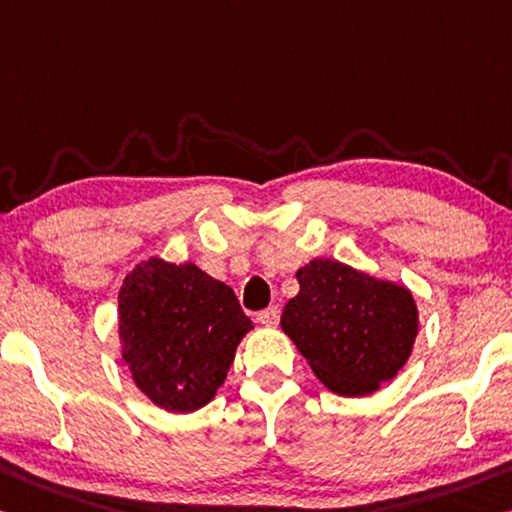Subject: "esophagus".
Returning a JSON list of instances; mask_svg holds the SVG:
<instances>
[{"label": "esophagus", "instance_id": "34e87169", "mask_svg": "<svg viewBox=\"0 0 512 512\" xmlns=\"http://www.w3.org/2000/svg\"><path fill=\"white\" fill-rule=\"evenodd\" d=\"M257 321L262 323V326H266V328H275V326H278V321H280V310L275 305L266 307V310H262V312L257 314Z\"/></svg>", "mask_w": 512, "mask_h": 512}]
</instances>
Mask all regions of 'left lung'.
<instances>
[{"mask_svg":"<svg viewBox=\"0 0 512 512\" xmlns=\"http://www.w3.org/2000/svg\"><path fill=\"white\" fill-rule=\"evenodd\" d=\"M296 278L280 326L330 392L367 396L403 369L419 332L408 287L323 257Z\"/></svg>","mask_w":512,"mask_h":512,"instance_id":"8db88e82","label":"left lung"}]
</instances>
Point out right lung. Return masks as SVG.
<instances>
[{"mask_svg":"<svg viewBox=\"0 0 512 512\" xmlns=\"http://www.w3.org/2000/svg\"><path fill=\"white\" fill-rule=\"evenodd\" d=\"M253 321L234 291L196 264L150 257L118 294V335L136 387L166 412L200 410L225 383Z\"/></svg>","mask_w":512,"mask_h":512,"instance_id":"1","label":"right lung"}]
</instances>
